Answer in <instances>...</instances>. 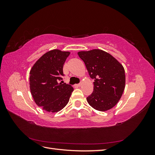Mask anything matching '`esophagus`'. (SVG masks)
I'll return each instance as SVG.
<instances>
[{"instance_id":"1","label":"esophagus","mask_w":155,"mask_h":155,"mask_svg":"<svg viewBox=\"0 0 155 155\" xmlns=\"http://www.w3.org/2000/svg\"><path fill=\"white\" fill-rule=\"evenodd\" d=\"M81 85V83H79V84H76V85H75V86L76 87H80Z\"/></svg>"}]
</instances>
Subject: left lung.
Masks as SVG:
<instances>
[{"instance_id":"8db88e82","label":"left lung","mask_w":155,"mask_h":155,"mask_svg":"<svg viewBox=\"0 0 155 155\" xmlns=\"http://www.w3.org/2000/svg\"><path fill=\"white\" fill-rule=\"evenodd\" d=\"M85 63L89 76L94 79V91L87 100L99 111L111 109L123 94L125 87V70L118 60L100 49L78 51Z\"/></svg>"}]
</instances>
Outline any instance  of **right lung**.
Segmentation results:
<instances>
[{
	"label": "right lung",
	"instance_id": "add662e5",
	"mask_svg": "<svg viewBox=\"0 0 155 155\" xmlns=\"http://www.w3.org/2000/svg\"><path fill=\"white\" fill-rule=\"evenodd\" d=\"M70 51H47L37 61L30 72V88L35 104L49 112H57L67 105L73 87L62 83L63 64Z\"/></svg>",
	"mask_w": 155,
	"mask_h": 155
}]
</instances>
